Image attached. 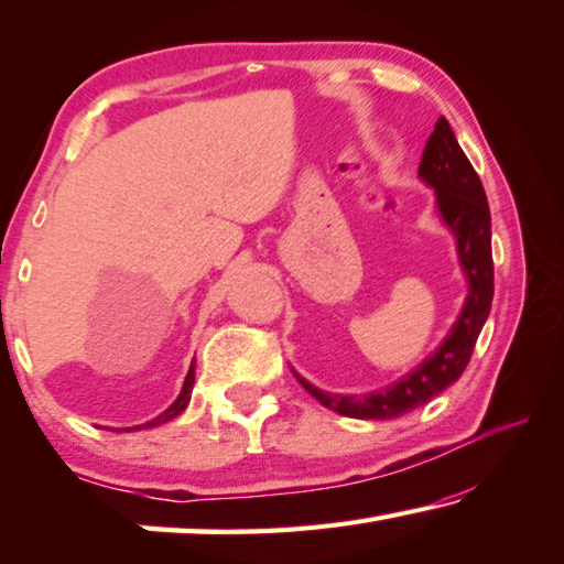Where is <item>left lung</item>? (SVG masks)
Returning <instances> with one entry per match:
<instances>
[{
	"mask_svg": "<svg viewBox=\"0 0 564 564\" xmlns=\"http://www.w3.org/2000/svg\"><path fill=\"white\" fill-rule=\"evenodd\" d=\"M419 175L436 191V205H440L442 218L457 234L459 261L469 279L467 303H464L462 316L454 324L449 338L440 346V351L391 389L369 397H338L311 387L296 373L301 387L336 414L354 419H394L432 401L467 369L479 330L489 316L491 296H495V263H491V220L487 195L479 175L444 118L434 124L432 138L424 148L422 165H419Z\"/></svg>",
	"mask_w": 564,
	"mask_h": 564,
	"instance_id": "left-lung-1",
	"label": "left lung"
}]
</instances>
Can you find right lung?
<instances>
[{
	"label": "right lung",
	"instance_id": "add662e5",
	"mask_svg": "<svg viewBox=\"0 0 564 564\" xmlns=\"http://www.w3.org/2000/svg\"><path fill=\"white\" fill-rule=\"evenodd\" d=\"M193 381H195V369H193V364H191V371H187L185 383H183V391H181V397L175 399V404L170 406V409H165L163 414H160L158 419H153V422H148V424H140V426H132V429H148V426H158V424H163V422H170V419H175V416L181 414V411L187 406V401H191Z\"/></svg>",
	"mask_w": 564,
	"mask_h": 564
}]
</instances>
